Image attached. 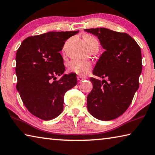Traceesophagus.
Masks as SVG:
<instances>
[{"instance_id": "34e87169", "label": "esophagus", "mask_w": 155, "mask_h": 155, "mask_svg": "<svg viewBox=\"0 0 155 155\" xmlns=\"http://www.w3.org/2000/svg\"><path fill=\"white\" fill-rule=\"evenodd\" d=\"M77 80H78V82H79V83H81V82H82L83 81L85 80V78H82L81 77H77Z\"/></svg>"}]
</instances>
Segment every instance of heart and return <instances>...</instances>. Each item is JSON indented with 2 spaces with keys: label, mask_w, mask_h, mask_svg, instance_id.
<instances>
[{
  "label": "heart",
  "mask_w": 155,
  "mask_h": 155,
  "mask_svg": "<svg viewBox=\"0 0 155 155\" xmlns=\"http://www.w3.org/2000/svg\"><path fill=\"white\" fill-rule=\"evenodd\" d=\"M85 39L88 46L94 41H96L95 38L90 35L86 36ZM91 67H92V65L90 61L74 59L68 63V70L70 72H74L77 74L83 76L87 74L91 69Z\"/></svg>",
  "instance_id": "heart-1"
}]
</instances>
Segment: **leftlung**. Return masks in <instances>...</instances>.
Listing matches in <instances>:
<instances>
[{
	"label": "left lung",
	"mask_w": 155,
	"mask_h": 155,
	"mask_svg": "<svg viewBox=\"0 0 155 155\" xmlns=\"http://www.w3.org/2000/svg\"><path fill=\"white\" fill-rule=\"evenodd\" d=\"M98 37L105 50L98 59L93 74L107 80L91 77L93 89L88 94L87 109L96 118L109 121L127 111L139 88L142 70L141 48L126 33L106 28H87Z\"/></svg>",
	"instance_id": "1"
}]
</instances>
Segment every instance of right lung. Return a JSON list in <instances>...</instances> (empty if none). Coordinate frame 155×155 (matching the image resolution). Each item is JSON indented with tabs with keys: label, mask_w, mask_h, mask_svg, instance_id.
<instances>
[{
	"label": "right lung",
	"mask_w": 155,
	"mask_h": 155,
	"mask_svg": "<svg viewBox=\"0 0 155 155\" xmlns=\"http://www.w3.org/2000/svg\"><path fill=\"white\" fill-rule=\"evenodd\" d=\"M78 31H52L28 37L18 49L17 90L28 111L41 120L61 114L65 92L77 84L74 73L56 79L65 71L59 52L65 41Z\"/></svg>",
	"instance_id": "add662e5"
}]
</instances>
